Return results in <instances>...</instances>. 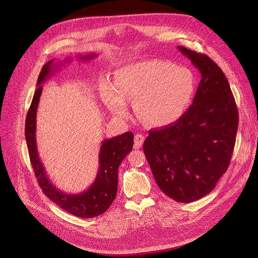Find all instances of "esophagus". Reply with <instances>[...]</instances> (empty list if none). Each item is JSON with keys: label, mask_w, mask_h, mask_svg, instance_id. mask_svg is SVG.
<instances>
[{"label": "esophagus", "mask_w": 258, "mask_h": 258, "mask_svg": "<svg viewBox=\"0 0 258 258\" xmlns=\"http://www.w3.org/2000/svg\"><path fill=\"white\" fill-rule=\"evenodd\" d=\"M144 136L141 134H137L135 136V143H134V148L135 149H139L142 147L143 142H144Z\"/></svg>", "instance_id": "esophagus-1"}]
</instances>
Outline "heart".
<instances>
[{
	"label": "heart",
	"instance_id": "1",
	"mask_svg": "<svg viewBox=\"0 0 258 258\" xmlns=\"http://www.w3.org/2000/svg\"><path fill=\"white\" fill-rule=\"evenodd\" d=\"M195 93V80L185 67L164 60H147L123 66L116 72L115 83L105 79L100 94L109 110L119 116L128 114L126 98L151 127L172 125L184 115Z\"/></svg>",
	"mask_w": 258,
	"mask_h": 258
}]
</instances>
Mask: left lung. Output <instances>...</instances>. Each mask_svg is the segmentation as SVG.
Wrapping results in <instances>:
<instances>
[{
    "label": "left lung",
    "instance_id": "obj_1",
    "mask_svg": "<svg viewBox=\"0 0 258 258\" xmlns=\"http://www.w3.org/2000/svg\"><path fill=\"white\" fill-rule=\"evenodd\" d=\"M201 74L192 106L172 125L150 130L143 150L161 190L177 202L214 190L229 166L238 112L229 83L207 55L177 46Z\"/></svg>",
    "mask_w": 258,
    "mask_h": 258
}]
</instances>
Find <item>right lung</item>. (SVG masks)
I'll return each mask as SVG.
<instances>
[{
  "label": "right lung",
  "mask_w": 258,
  "mask_h": 258,
  "mask_svg": "<svg viewBox=\"0 0 258 258\" xmlns=\"http://www.w3.org/2000/svg\"><path fill=\"white\" fill-rule=\"evenodd\" d=\"M95 54L81 56V60L95 58ZM51 59L45 63L37 80V89L34 93L30 109L26 117L25 136L32 167L38 179V183L42 192L58 207L74 216L81 218H93L105 213L114 201L118 185V168L127 153L133 149L134 134L126 132L122 135L113 137L111 139L102 141L99 150V167L97 175L93 183L87 190L78 194H68L51 182L45 173V169L39 159L36 143V113L39 104V98L42 92V86L46 79L57 68L63 64L62 62L54 63ZM66 62V60L64 61Z\"/></svg>",
  "instance_id": "right-lung-1"
}]
</instances>
